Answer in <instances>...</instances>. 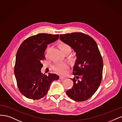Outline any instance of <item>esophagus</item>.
Instances as JSON below:
<instances>
[{
  "label": "esophagus",
  "instance_id": "34e87169",
  "mask_svg": "<svg viewBox=\"0 0 122 122\" xmlns=\"http://www.w3.org/2000/svg\"><path fill=\"white\" fill-rule=\"evenodd\" d=\"M59 78H60V79L61 80H63L64 79H65V77H63V76H60Z\"/></svg>",
  "mask_w": 122,
  "mask_h": 122
}]
</instances>
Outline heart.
Wrapping results in <instances>:
<instances>
[{
    "label": "heart",
    "instance_id": "obj_1",
    "mask_svg": "<svg viewBox=\"0 0 122 122\" xmlns=\"http://www.w3.org/2000/svg\"><path fill=\"white\" fill-rule=\"evenodd\" d=\"M59 48L61 52L63 54H69L71 51V48L69 45L64 42H61L59 45ZM68 68V65L66 63H55L53 66V69L54 71L60 74L64 75L66 72V69Z\"/></svg>",
    "mask_w": 122,
    "mask_h": 122
}]
</instances>
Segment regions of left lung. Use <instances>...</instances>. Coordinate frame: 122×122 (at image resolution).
I'll return each mask as SVG.
<instances>
[{
  "instance_id": "obj_1",
  "label": "left lung",
  "mask_w": 122,
  "mask_h": 122,
  "mask_svg": "<svg viewBox=\"0 0 122 122\" xmlns=\"http://www.w3.org/2000/svg\"><path fill=\"white\" fill-rule=\"evenodd\" d=\"M60 39L71 46L77 57L73 86L67 95L76 101L87 100L96 92L102 77L103 60L97 45L91 36L81 32L60 34Z\"/></svg>"
}]
</instances>
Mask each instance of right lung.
I'll return each instance as SVG.
<instances>
[{
    "label": "right lung",
    "mask_w": 122,
    "mask_h": 122,
    "mask_svg": "<svg viewBox=\"0 0 122 122\" xmlns=\"http://www.w3.org/2000/svg\"><path fill=\"white\" fill-rule=\"evenodd\" d=\"M59 34L39 33L23 41L17 51L14 73L19 91L26 98L38 100L46 96L53 81L59 78L54 73L41 72L48 45L57 41Z\"/></svg>",
    "instance_id": "1"
}]
</instances>
